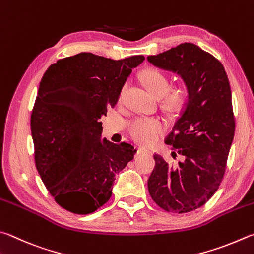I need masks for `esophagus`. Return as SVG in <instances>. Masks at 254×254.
Here are the masks:
<instances>
[{
  "label": "esophagus",
  "instance_id": "1",
  "mask_svg": "<svg viewBox=\"0 0 254 254\" xmlns=\"http://www.w3.org/2000/svg\"><path fill=\"white\" fill-rule=\"evenodd\" d=\"M150 150L146 149V147H143V146H140L139 149H137V154H142V153H150Z\"/></svg>",
  "mask_w": 254,
  "mask_h": 254
}]
</instances>
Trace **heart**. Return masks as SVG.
Wrapping results in <instances>:
<instances>
[{"label": "heart", "instance_id": "obj_1", "mask_svg": "<svg viewBox=\"0 0 254 254\" xmlns=\"http://www.w3.org/2000/svg\"><path fill=\"white\" fill-rule=\"evenodd\" d=\"M143 85L151 95L162 101V108L169 113H177L188 100V87L184 84L170 87L169 77L156 68H146L140 74ZM133 140L151 144L162 131V124L154 118H136L128 126Z\"/></svg>", "mask_w": 254, "mask_h": 254}]
</instances>
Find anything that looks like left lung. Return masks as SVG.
Listing matches in <instances>:
<instances>
[{"label":"left lung","mask_w":254,"mask_h":254,"mask_svg":"<svg viewBox=\"0 0 254 254\" xmlns=\"http://www.w3.org/2000/svg\"><path fill=\"white\" fill-rule=\"evenodd\" d=\"M147 61L177 73L188 87L187 103L165 140L183 161L172 165L154 154L147 181L160 207L186 213L205 204L223 179L236 130L231 87L219 60L193 43L150 55Z\"/></svg>","instance_id":"left-lung-1"}]
</instances>
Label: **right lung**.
Masks as SVG:
<instances>
[{"label": "right lung", "mask_w": 254, "mask_h": 254, "mask_svg": "<svg viewBox=\"0 0 254 254\" xmlns=\"http://www.w3.org/2000/svg\"><path fill=\"white\" fill-rule=\"evenodd\" d=\"M143 55L122 60L82 52L59 60L40 82L31 132L38 172L63 209L92 213L112 195L117 175L134 158L130 143L102 139L108 109Z\"/></svg>", "instance_id": "obj_1"}]
</instances>
